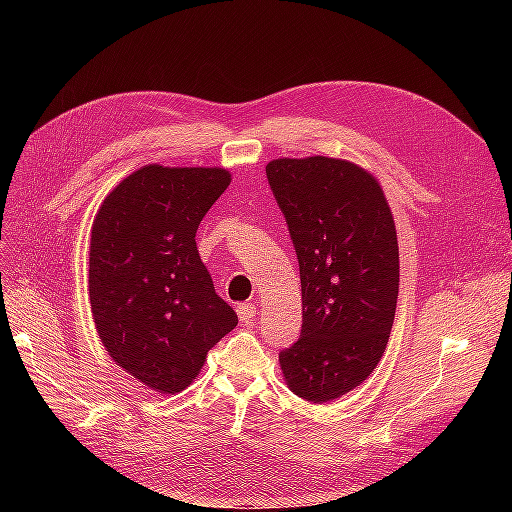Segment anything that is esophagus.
Listing matches in <instances>:
<instances>
[{
	"label": "esophagus",
	"instance_id": "1",
	"mask_svg": "<svg viewBox=\"0 0 512 512\" xmlns=\"http://www.w3.org/2000/svg\"><path fill=\"white\" fill-rule=\"evenodd\" d=\"M237 314H239V318L243 322H250L256 316V305H252V303H239L237 305Z\"/></svg>",
	"mask_w": 512,
	"mask_h": 512
}]
</instances>
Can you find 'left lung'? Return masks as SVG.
Returning <instances> with one entry per match:
<instances>
[{"label": "left lung", "instance_id": "1", "mask_svg": "<svg viewBox=\"0 0 512 512\" xmlns=\"http://www.w3.org/2000/svg\"><path fill=\"white\" fill-rule=\"evenodd\" d=\"M267 179L303 292L301 335L280 363L288 389L320 404L359 386L389 342L399 292L393 215L378 181L346 160H273Z\"/></svg>", "mask_w": 512, "mask_h": 512}]
</instances>
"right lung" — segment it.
Masks as SVG:
<instances>
[{"label": "right lung", "instance_id": "1", "mask_svg": "<svg viewBox=\"0 0 512 512\" xmlns=\"http://www.w3.org/2000/svg\"><path fill=\"white\" fill-rule=\"evenodd\" d=\"M228 183L224 168L149 164L104 198L91 228L96 329L113 361L153 391H183L239 322L194 239Z\"/></svg>", "mask_w": 512, "mask_h": 512}]
</instances>
